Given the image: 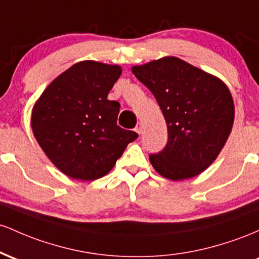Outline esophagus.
<instances>
[{"label":"esophagus","instance_id":"34e87169","mask_svg":"<svg viewBox=\"0 0 259 259\" xmlns=\"http://www.w3.org/2000/svg\"><path fill=\"white\" fill-rule=\"evenodd\" d=\"M136 132L138 133V135H141L142 133V131H143V124L142 123H137V126H136Z\"/></svg>","mask_w":259,"mask_h":259}]
</instances>
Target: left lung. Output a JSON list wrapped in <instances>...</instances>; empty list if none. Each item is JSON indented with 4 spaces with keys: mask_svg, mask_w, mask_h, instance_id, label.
<instances>
[{
    "mask_svg": "<svg viewBox=\"0 0 259 259\" xmlns=\"http://www.w3.org/2000/svg\"><path fill=\"white\" fill-rule=\"evenodd\" d=\"M153 93L167 126V143L150 154L166 179H191L217 159L234 123V101L222 80L177 57H164L132 68Z\"/></svg>",
    "mask_w": 259,
    "mask_h": 259,
    "instance_id": "left-lung-1",
    "label": "left lung"
}]
</instances>
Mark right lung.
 I'll return each mask as SVG.
<instances>
[{
	"mask_svg": "<svg viewBox=\"0 0 259 259\" xmlns=\"http://www.w3.org/2000/svg\"><path fill=\"white\" fill-rule=\"evenodd\" d=\"M121 67L83 61L42 93L31 116L37 143L55 166L75 180H97L115 166L135 131L117 126L120 103L107 94Z\"/></svg>",
	"mask_w": 259,
	"mask_h": 259,
	"instance_id": "obj_1",
	"label": "right lung"
}]
</instances>
